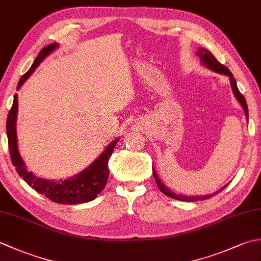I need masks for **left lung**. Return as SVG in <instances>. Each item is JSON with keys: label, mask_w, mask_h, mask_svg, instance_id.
I'll return each mask as SVG.
<instances>
[{"label": "left lung", "mask_w": 261, "mask_h": 261, "mask_svg": "<svg viewBox=\"0 0 261 261\" xmlns=\"http://www.w3.org/2000/svg\"><path fill=\"white\" fill-rule=\"evenodd\" d=\"M197 56L201 58L202 63L206 66L207 68L212 69L214 71H216V73H220V74H224V75H228L230 77V82H231V87H232V91H233V94L234 96L237 97L238 101L240 102V104L242 105L243 110H245L246 112V116H247V120H248V107H247V102H246V98L245 96L242 95V94L240 93V91L238 90V86H237V82L234 80L233 75H232L231 71L228 69V67H225L224 65L220 64L218 60H216V58L213 56L212 53L208 51L207 49H204V48H201L199 50L197 51ZM152 174H153V177L154 179H156V182H157V186L160 191H162L165 195H167L171 198H175V199H178V201H186V202H195V201H199V199H206V198H210L214 196L215 194H218L219 192H221L222 190H224V187L221 188V190L219 192H216L214 194H211V195H205V196H185V195H180V194H175L171 192L170 190H168L167 187H166L162 181H160V179L158 178V176L156 174V171H154V169L152 168Z\"/></svg>", "instance_id": "1"}]
</instances>
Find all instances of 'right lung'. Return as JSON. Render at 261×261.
<instances>
[{"mask_svg": "<svg viewBox=\"0 0 261 261\" xmlns=\"http://www.w3.org/2000/svg\"><path fill=\"white\" fill-rule=\"evenodd\" d=\"M57 43H50L41 49L37 58L33 62L30 69L21 77L18 84V88L22 86L25 80L29 77L38 67L46 56L57 48ZM18 113V95H14L12 108H11L8 120H7V135L9 142L10 158L13 166L23 180L33 190L45 195L50 201L59 204H80L90 202L102 192L109 178V159L113 152V149L118 140H114L107 148L101 156L94 162L90 167L83 170L82 173L71 177L69 179L55 181L38 178L30 171H28L23 160L21 159L18 150V142H16L15 121Z\"/></svg>", "mask_w": 261, "mask_h": 261, "instance_id": "obj_1", "label": "right lung"}]
</instances>
